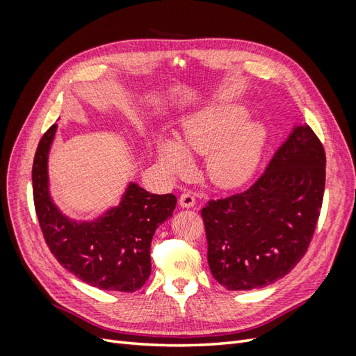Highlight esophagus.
<instances>
[{
    "instance_id": "esophagus-1",
    "label": "esophagus",
    "mask_w": 356,
    "mask_h": 356,
    "mask_svg": "<svg viewBox=\"0 0 356 356\" xmlns=\"http://www.w3.org/2000/svg\"><path fill=\"white\" fill-rule=\"evenodd\" d=\"M179 204L182 208H193L196 204V196L193 195L191 191L182 193V195L179 196Z\"/></svg>"
}]
</instances>
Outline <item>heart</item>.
<instances>
[{"label":"heart","mask_w":356,"mask_h":356,"mask_svg":"<svg viewBox=\"0 0 356 356\" xmlns=\"http://www.w3.org/2000/svg\"><path fill=\"white\" fill-rule=\"evenodd\" d=\"M242 106L221 105L195 114L182 124L179 143L160 139L157 154L172 175L190 169L188 153L207 156L204 170L220 187H236L248 181L260 161L266 129L260 122H244Z\"/></svg>","instance_id":"b5f03b06"}]
</instances>
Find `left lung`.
Instances as JSON below:
<instances>
[{"label": "left lung", "instance_id": "left-lung-1", "mask_svg": "<svg viewBox=\"0 0 356 356\" xmlns=\"http://www.w3.org/2000/svg\"><path fill=\"white\" fill-rule=\"evenodd\" d=\"M324 190V145L305 124L294 129L250 188L208 200L200 213L218 284L248 291L293 270L314 238Z\"/></svg>", "mask_w": 356, "mask_h": 356}]
</instances>
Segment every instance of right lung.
<instances>
[{
  "instance_id": "obj_1",
  "label": "right lung",
  "mask_w": 356,
  "mask_h": 356,
  "mask_svg": "<svg viewBox=\"0 0 356 356\" xmlns=\"http://www.w3.org/2000/svg\"><path fill=\"white\" fill-rule=\"evenodd\" d=\"M58 124L40 139L32 165V193L40 227L50 252L68 272L105 291L134 293L152 273L149 246L159 225L172 217L175 195L127 187L118 207L93 222L67 218L49 195L47 156Z\"/></svg>"
}]
</instances>
